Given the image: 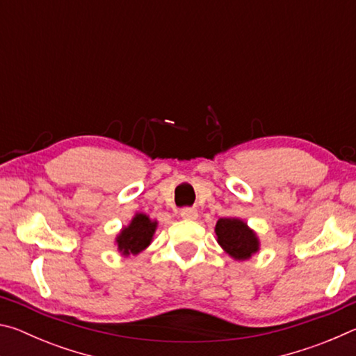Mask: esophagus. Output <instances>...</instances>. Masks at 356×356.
I'll use <instances>...</instances> for the list:
<instances>
[{"label":"esophagus","instance_id":"esophagus-1","mask_svg":"<svg viewBox=\"0 0 356 356\" xmlns=\"http://www.w3.org/2000/svg\"><path fill=\"white\" fill-rule=\"evenodd\" d=\"M180 216H182L184 220H196L197 218V210L196 209H182L180 210Z\"/></svg>","mask_w":356,"mask_h":356}]
</instances>
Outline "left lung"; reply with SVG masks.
Returning <instances> with one entry per match:
<instances>
[{
    "instance_id": "left-lung-1",
    "label": "left lung",
    "mask_w": 356,
    "mask_h": 356,
    "mask_svg": "<svg viewBox=\"0 0 356 356\" xmlns=\"http://www.w3.org/2000/svg\"><path fill=\"white\" fill-rule=\"evenodd\" d=\"M216 242L226 254L234 261H248L261 251V240L257 232L248 226V222L237 216L220 218L215 225Z\"/></svg>"
}]
</instances>
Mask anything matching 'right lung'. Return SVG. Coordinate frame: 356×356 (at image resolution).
Here are the masks:
<instances>
[{
  "label": "right lung",
  "mask_w": 356,
  "mask_h": 356,
  "mask_svg": "<svg viewBox=\"0 0 356 356\" xmlns=\"http://www.w3.org/2000/svg\"><path fill=\"white\" fill-rule=\"evenodd\" d=\"M156 227H159V221L155 218H150L147 213L136 212L131 216L129 225L122 226L114 238V245L120 256H138L146 250L152 243Z\"/></svg>",
  "instance_id": "right-lung-1"
}]
</instances>
